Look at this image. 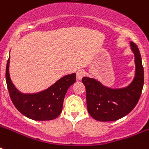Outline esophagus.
I'll return each instance as SVG.
<instances>
[{"instance_id":"34e87169","label":"esophagus","mask_w":149,"mask_h":149,"mask_svg":"<svg viewBox=\"0 0 149 149\" xmlns=\"http://www.w3.org/2000/svg\"><path fill=\"white\" fill-rule=\"evenodd\" d=\"M86 74V72L83 70H79L77 72V79H81L83 77L85 76Z\"/></svg>"}]
</instances>
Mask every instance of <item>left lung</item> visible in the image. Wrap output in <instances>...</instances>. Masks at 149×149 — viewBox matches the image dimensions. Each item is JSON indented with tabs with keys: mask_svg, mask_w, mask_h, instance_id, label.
<instances>
[{
	"mask_svg": "<svg viewBox=\"0 0 149 149\" xmlns=\"http://www.w3.org/2000/svg\"><path fill=\"white\" fill-rule=\"evenodd\" d=\"M135 57L136 72L132 84L126 88L112 90L95 79H82L86 92V106L91 116L99 121H113L125 117L138 104L144 85V69L137 45L131 42Z\"/></svg>",
	"mask_w": 149,
	"mask_h": 149,
	"instance_id": "left-lung-1",
	"label": "left lung"
}]
</instances>
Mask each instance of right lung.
<instances>
[{"mask_svg":"<svg viewBox=\"0 0 149 149\" xmlns=\"http://www.w3.org/2000/svg\"><path fill=\"white\" fill-rule=\"evenodd\" d=\"M9 58L6 66V83L13 104L19 112L35 120L56 119L62 112L67 90L76 82V73L61 78L49 88L36 94H22L15 89L9 77Z\"/></svg>","mask_w":149,"mask_h":149,"instance_id":"obj_1","label":"right lung"}]
</instances>
